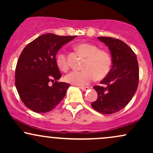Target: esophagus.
Returning a JSON list of instances; mask_svg holds the SVG:
<instances>
[{
    "instance_id": "esophagus-1",
    "label": "esophagus",
    "mask_w": 153,
    "mask_h": 153,
    "mask_svg": "<svg viewBox=\"0 0 153 153\" xmlns=\"http://www.w3.org/2000/svg\"><path fill=\"white\" fill-rule=\"evenodd\" d=\"M80 88L81 89V90H82V91H88V89L90 88L88 87V86H85V87L81 86V87H80Z\"/></svg>"
}]
</instances>
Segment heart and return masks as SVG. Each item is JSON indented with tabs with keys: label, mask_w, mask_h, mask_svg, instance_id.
<instances>
[{
	"label": "heart",
	"mask_w": 153,
	"mask_h": 153,
	"mask_svg": "<svg viewBox=\"0 0 153 153\" xmlns=\"http://www.w3.org/2000/svg\"><path fill=\"white\" fill-rule=\"evenodd\" d=\"M76 49L86 57L82 65L83 70L70 72L65 78L67 82L83 86L93 81L96 77L102 79L108 75L111 67V57L106 51L99 50L97 46L89 43L79 44ZM56 62L61 71L69 69V62L64 52L57 54Z\"/></svg>",
	"instance_id": "1"
}]
</instances>
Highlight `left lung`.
Here are the masks:
<instances>
[{"label": "left lung", "mask_w": 153, "mask_h": 153, "mask_svg": "<svg viewBox=\"0 0 153 153\" xmlns=\"http://www.w3.org/2000/svg\"><path fill=\"white\" fill-rule=\"evenodd\" d=\"M109 49L112 67L109 73L100 82L101 85L94 88L98 94L93 108L104 114L123 109L134 96L139 83V67L137 56L126 43L108 36H99Z\"/></svg>", "instance_id": "8db88e82"}]
</instances>
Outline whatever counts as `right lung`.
I'll list each match as a JSON object with an SVG mask.
<instances>
[{"instance_id": "right-lung-1", "label": "right lung", "mask_w": 153, "mask_h": 153, "mask_svg": "<svg viewBox=\"0 0 153 153\" xmlns=\"http://www.w3.org/2000/svg\"><path fill=\"white\" fill-rule=\"evenodd\" d=\"M76 36L45 34L28 44L21 53L15 72V85L26 107L36 113L50 111L59 104L70 87L58 82L61 73L56 62L59 49ZM50 82H53L49 85Z\"/></svg>"}]
</instances>
